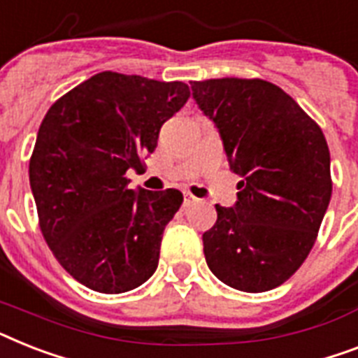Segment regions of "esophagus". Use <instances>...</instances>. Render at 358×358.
<instances>
[{
	"label": "esophagus",
	"mask_w": 358,
	"mask_h": 358,
	"mask_svg": "<svg viewBox=\"0 0 358 358\" xmlns=\"http://www.w3.org/2000/svg\"><path fill=\"white\" fill-rule=\"evenodd\" d=\"M196 202H199V199H196V196H193L191 193H184V206H185V208L196 204Z\"/></svg>",
	"instance_id": "34e87169"
}]
</instances>
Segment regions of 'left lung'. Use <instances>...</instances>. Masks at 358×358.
Segmentation results:
<instances>
[{
    "mask_svg": "<svg viewBox=\"0 0 358 358\" xmlns=\"http://www.w3.org/2000/svg\"><path fill=\"white\" fill-rule=\"evenodd\" d=\"M191 90L241 176L237 202L215 206L217 222L202 235L206 263L237 290L275 289L309 255L329 206L324 132L289 94L261 78H211Z\"/></svg>",
    "mask_w": 358,
    "mask_h": 358,
    "instance_id": "left-lung-1",
    "label": "left lung"
}]
</instances>
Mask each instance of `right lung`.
I'll return each instance as SVG.
<instances>
[{
  "instance_id": "obj_1",
  "label": "right lung",
  "mask_w": 358,
  "mask_h": 358,
  "mask_svg": "<svg viewBox=\"0 0 358 358\" xmlns=\"http://www.w3.org/2000/svg\"><path fill=\"white\" fill-rule=\"evenodd\" d=\"M189 99L184 83L103 71L45 113L29 162L43 239L78 283L104 294L143 285L158 268L178 189H129L162 124Z\"/></svg>"
}]
</instances>
